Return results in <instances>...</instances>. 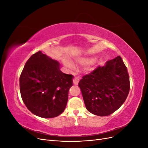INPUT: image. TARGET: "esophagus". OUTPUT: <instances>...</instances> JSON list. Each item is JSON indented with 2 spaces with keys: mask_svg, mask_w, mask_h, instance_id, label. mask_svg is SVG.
Instances as JSON below:
<instances>
[{
  "mask_svg": "<svg viewBox=\"0 0 148 148\" xmlns=\"http://www.w3.org/2000/svg\"><path fill=\"white\" fill-rule=\"evenodd\" d=\"M79 81V78L78 77H75L73 79V82L74 84H78Z\"/></svg>",
  "mask_w": 148,
  "mask_h": 148,
  "instance_id": "34e87169",
  "label": "esophagus"
}]
</instances>
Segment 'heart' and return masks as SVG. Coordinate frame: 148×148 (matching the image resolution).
I'll use <instances>...</instances> for the list:
<instances>
[{
	"label": "heart",
	"instance_id": "obj_1",
	"mask_svg": "<svg viewBox=\"0 0 148 148\" xmlns=\"http://www.w3.org/2000/svg\"><path fill=\"white\" fill-rule=\"evenodd\" d=\"M94 61H95V58H86V59H84H84H79L77 60V62L82 65H87V64H91ZM64 62L66 66H68L69 68H70V69L74 68V65L69 60H65Z\"/></svg>",
	"mask_w": 148,
	"mask_h": 148
}]
</instances>
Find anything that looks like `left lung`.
I'll list each match as a JSON object with an SVG mask.
<instances>
[{
  "label": "left lung",
  "mask_w": 148,
  "mask_h": 148,
  "mask_svg": "<svg viewBox=\"0 0 148 148\" xmlns=\"http://www.w3.org/2000/svg\"><path fill=\"white\" fill-rule=\"evenodd\" d=\"M78 86L86 109L101 117L119 109L126 100L130 88L127 66L120 56L83 76Z\"/></svg>",
  "instance_id": "8db88e82"
}]
</instances>
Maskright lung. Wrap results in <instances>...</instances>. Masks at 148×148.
Returning <instances> with one entry per match:
<instances>
[{
	"label": "right lung",
	"mask_w": 148,
	"mask_h": 148,
	"mask_svg": "<svg viewBox=\"0 0 148 148\" xmlns=\"http://www.w3.org/2000/svg\"><path fill=\"white\" fill-rule=\"evenodd\" d=\"M73 78L62 72L59 62L39 51L30 57L21 73L22 100L38 117H57L65 109Z\"/></svg>",
	"instance_id": "obj_1"
}]
</instances>
